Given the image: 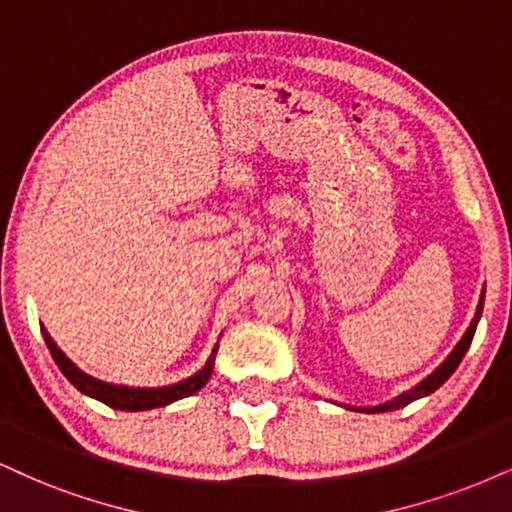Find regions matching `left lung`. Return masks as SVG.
<instances>
[{
	"instance_id": "left-lung-1",
	"label": "left lung",
	"mask_w": 512,
	"mask_h": 512,
	"mask_svg": "<svg viewBox=\"0 0 512 512\" xmlns=\"http://www.w3.org/2000/svg\"><path fill=\"white\" fill-rule=\"evenodd\" d=\"M482 308H484V289H482V296H479V304H477L475 318H472L470 327H468V330H465L463 337H460V342H458L456 346H453V351L449 353V356H446V361L441 363L439 368L432 372V375H427L425 380L415 384L413 389L403 391V394L394 396V399H391V401H384V403H380V406H363V408L346 406V408H351V410H361V413H387V410L403 408V406H408V403L418 401V399H422V396H430L432 391H437V389L441 387V384H444V382L449 380V377L453 375V372H456V368L460 365V361H463V356H465V353H468L470 344H472V337H475L477 323H479V318H482Z\"/></svg>"
}]
</instances>
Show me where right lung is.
I'll list each match as a JSON object with an SVG mask.
<instances>
[{"instance_id": "1", "label": "right lung", "mask_w": 512, "mask_h": 512, "mask_svg": "<svg viewBox=\"0 0 512 512\" xmlns=\"http://www.w3.org/2000/svg\"><path fill=\"white\" fill-rule=\"evenodd\" d=\"M44 342H47L49 351H52L56 365L63 375L68 377V382L73 384L75 389L82 391L90 399H97L106 403L109 408L116 410H128V413H140V410H151V408H161L168 406V403L185 399V396L197 394V391L204 387V384L211 380L213 375V365H216V353H218V344L213 346L211 356L204 363V368L194 372V375L185 377V380L175 382V384H166V387H125V384H111V382H102L97 377L87 375L85 370H80L71 358L63 353L56 342L52 339V334L42 327Z\"/></svg>"}]
</instances>
